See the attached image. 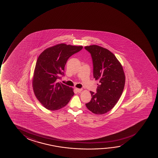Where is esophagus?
<instances>
[{
  "instance_id": "obj_1",
  "label": "esophagus",
  "mask_w": 158,
  "mask_h": 158,
  "mask_svg": "<svg viewBox=\"0 0 158 158\" xmlns=\"http://www.w3.org/2000/svg\"><path fill=\"white\" fill-rule=\"evenodd\" d=\"M76 90L78 92H79V93H80V92H81L82 91V89H77V88H76Z\"/></svg>"
}]
</instances>
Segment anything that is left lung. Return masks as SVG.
Here are the masks:
<instances>
[{"label":"left lung","mask_w":158,"mask_h":158,"mask_svg":"<svg viewBox=\"0 0 158 158\" xmlns=\"http://www.w3.org/2000/svg\"><path fill=\"white\" fill-rule=\"evenodd\" d=\"M90 53L93 77L98 80L97 93L91 91L92 99L87 108L96 114H103L114 107L123 92L125 76L121 64L114 54L99 46H85Z\"/></svg>","instance_id":"1"}]
</instances>
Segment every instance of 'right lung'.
I'll return each instance as SVG.
<instances>
[{
  "label": "right lung",
  "instance_id": "add662e5",
  "mask_svg": "<svg viewBox=\"0 0 158 158\" xmlns=\"http://www.w3.org/2000/svg\"><path fill=\"white\" fill-rule=\"evenodd\" d=\"M77 46L60 44L48 48L37 59L32 80L35 95L44 107L51 110H60L66 106L73 96V89L58 82L68 59L82 50Z\"/></svg>",
  "mask_w": 158,
  "mask_h": 158
}]
</instances>
